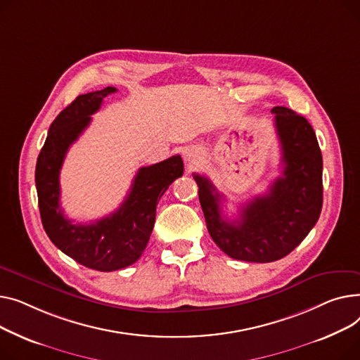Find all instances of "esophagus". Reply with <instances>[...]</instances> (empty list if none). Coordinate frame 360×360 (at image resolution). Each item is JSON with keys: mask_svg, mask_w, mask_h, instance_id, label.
I'll list each match as a JSON object with an SVG mask.
<instances>
[{"mask_svg": "<svg viewBox=\"0 0 360 360\" xmlns=\"http://www.w3.org/2000/svg\"><path fill=\"white\" fill-rule=\"evenodd\" d=\"M183 160L187 165H193L199 161V153L195 148H187V150L183 151Z\"/></svg>", "mask_w": 360, "mask_h": 360, "instance_id": "1", "label": "esophagus"}]
</instances>
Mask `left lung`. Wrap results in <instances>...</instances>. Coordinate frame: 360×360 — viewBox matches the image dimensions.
<instances>
[{
	"instance_id": "obj_1",
	"label": "left lung",
	"mask_w": 360,
	"mask_h": 360,
	"mask_svg": "<svg viewBox=\"0 0 360 360\" xmlns=\"http://www.w3.org/2000/svg\"><path fill=\"white\" fill-rule=\"evenodd\" d=\"M282 150V176L252 198L236 221L222 217V196L209 179L193 174L206 226L231 259L276 262L301 244L323 207V155L309 122L293 110L271 109Z\"/></svg>"
}]
</instances>
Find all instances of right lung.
<instances>
[{"label": "right lung", "instance_id": "obj_1", "mask_svg": "<svg viewBox=\"0 0 360 360\" xmlns=\"http://www.w3.org/2000/svg\"><path fill=\"white\" fill-rule=\"evenodd\" d=\"M116 91L115 87H105L81 94L63 109L51 124L34 173L40 218L48 237L67 256L98 271L128 267L141 257L150 241L161 196L183 176L180 155L142 167L129 195L113 214L91 224H74L65 218L59 203L60 167L71 143L90 124L103 98Z\"/></svg>", "mask_w": 360, "mask_h": 360}]
</instances>
